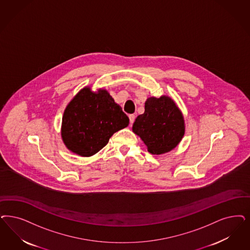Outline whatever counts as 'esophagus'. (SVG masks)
Here are the masks:
<instances>
[{
  "label": "esophagus",
  "mask_w": 250,
  "mask_h": 250,
  "mask_svg": "<svg viewBox=\"0 0 250 250\" xmlns=\"http://www.w3.org/2000/svg\"><path fill=\"white\" fill-rule=\"evenodd\" d=\"M135 118H136V116L134 115V114H129V121L130 124L132 125L133 123H134V121H135Z\"/></svg>",
  "instance_id": "esophagus-1"
}]
</instances>
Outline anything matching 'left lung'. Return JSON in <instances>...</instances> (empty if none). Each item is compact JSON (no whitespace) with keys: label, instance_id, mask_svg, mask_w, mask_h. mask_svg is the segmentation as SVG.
Listing matches in <instances>:
<instances>
[{"label":"left lung","instance_id":"left-lung-1","mask_svg":"<svg viewBox=\"0 0 250 250\" xmlns=\"http://www.w3.org/2000/svg\"><path fill=\"white\" fill-rule=\"evenodd\" d=\"M142 139L147 151L154 155L171 151L185 135V120L178 106L171 97H149L145 112L138 115L132 127Z\"/></svg>","mask_w":250,"mask_h":250}]
</instances>
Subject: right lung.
Instances as JSON below:
<instances>
[{"label": "right lung", "mask_w": 250, "mask_h": 250, "mask_svg": "<svg viewBox=\"0 0 250 250\" xmlns=\"http://www.w3.org/2000/svg\"><path fill=\"white\" fill-rule=\"evenodd\" d=\"M128 125V116L106 89L92 91L90 86H85L63 112L61 136L71 152L90 157L106 146L115 132Z\"/></svg>", "instance_id": "add662e5"}]
</instances>
